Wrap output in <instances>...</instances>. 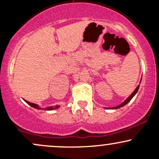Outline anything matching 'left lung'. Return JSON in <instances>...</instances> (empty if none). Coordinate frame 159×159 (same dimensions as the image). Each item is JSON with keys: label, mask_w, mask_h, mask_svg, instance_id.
Returning a JSON list of instances; mask_svg holds the SVG:
<instances>
[{"label": "left lung", "mask_w": 159, "mask_h": 159, "mask_svg": "<svg viewBox=\"0 0 159 159\" xmlns=\"http://www.w3.org/2000/svg\"><path fill=\"white\" fill-rule=\"evenodd\" d=\"M139 87H140V85H138V87H136V89H135V90H134V92H133L131 94L130 96H129V97H128V98H126V99H125V101L123 102V103H121V104H120V105H117V106H116V107H105V108H107V109H117V108H120V107H123L124 105H126V104L129 103V102H130L131 100H132V98L133 97H134V96H135V94L137 93H138V90H139Z\"/></svg>", "instance_id": "obj_1"}]
</instances>
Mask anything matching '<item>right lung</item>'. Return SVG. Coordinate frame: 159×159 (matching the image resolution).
<instances>
[{
    "instance_id": "obj_1",
    "label": "right lung",
    "mask_w": 159,
    "mask_h": 159,
    "mask_svg": "<svg viewBox=\"0 0 159 159\" xmlns=\"http://www.w3.org/2000/svg\"><path fill=\"white\" fill-rule=\"evenodd\" d=\"M24 100H25V99H24ZM25 102L28 104V105H30V106H31V107H34V108L39 109V110H42V109H43V108H41V107H40L38 105H36V104L31 103V102H30L27 101V100H25ZM60 107V105H56L55 107H53V106H51V107H47L45 109V110H46V111H52V110H54V109H57V108H58V107Z\"/></svg>"
}]
</instances>
